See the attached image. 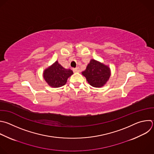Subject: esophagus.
<instances>
[{
	"label": "esophagus",
	"mask_w": 154,
	"mask_h": 154,
	"mask_svg": "<svg viewBox=\"0 0 154 154\" xmlns=\"http://www.w3.org/2000/svg\"><path fill=\"white\" fill-rule=\"evenodd\" d=\"M73 71L75 72H79L80 71V68L77 67V68H73Z\"/></svg>",
	"instance_id": "esophagus-1"
}]
</instances>
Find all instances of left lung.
<instances>
[{"mask_svg":"<svg viewBox=\"0 0 154 154\" xmlns=\"http://www.w3.org/2000/svg\"><path fill=\"white\" fill-rule=\"evenodd\" d=\"M82 74L88 82L93 87L103 86L109 80L111 75L110 69L108 66L92 59Z\"/></svg>","mask_w":154,"mask_h":154,"instance_id":"1","label":"left lung"}]
</instances>
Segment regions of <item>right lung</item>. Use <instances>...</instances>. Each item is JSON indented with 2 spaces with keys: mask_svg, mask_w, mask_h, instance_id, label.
Wrapping results in <instances>:
<instances>
[{
  "mask_svg": "<svg viewBox=\"0 0 154 154\" xmlns=\"http://www.w3.org/2000/svg\"><path fill=\"white\" fill-rule=\"evenodd\" d=\"M72 74V70L65 69L56 61L52 66L45 70L43 78L49 86L59 88L65 85L68 78Z\"/></svg>",
  "mask_w": 154,
  "mask_h": 154,
  "instance_id": "1",
  "label": "right lung"
}]
</instances>
